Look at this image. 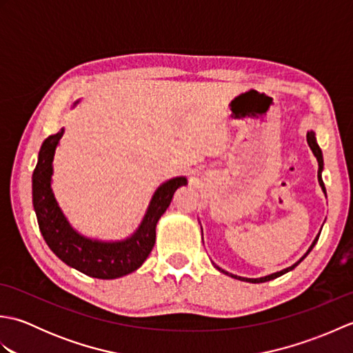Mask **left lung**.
<instances>
[{
	"instance_id": "obj_1",
	"label": "left lung",
	"mask_w": 353,
	"mask_h": 353,
	"mask_svg": "<svg viewBox=\"0 0 353 353\" xmlns=\"http://www.w3.org/2000/svg\"><path fill=\"white\" fill-rule=\"evenodd\" d=\"M306 141H308V145H310V148L312 150V153H314V156L317 157V162H319V172H317V177H319V183H320V186H321V191H323L325 194H326V188H325V183H323V179H321V171H323V153H321V150H320V147H319V144H317V138H316V132H312V130H310L308 133H306ZM203 235V234H201ZM319 236H320V234L316 236V239H314L312 241V244L310 245V249H308V252H306L303 256L299 259L296 264H292L291 267H287V268H283V270H281V272H276V273H272V274H268V276H262V277H243V276H236V274H232V273H229V272H226V270H223V268H220L219 265H215L214 264V267L219 270V272H221V273H224V274H228V276H230V277H234V279H238V281H244V282H250V283H261V282H267V281H272V279H276V277H279V276H282V274H285V273H288V272H291V270H294L299 264H301V262L308 256V253L312 250V247L316 245V243L319 241Z\"/></svg>"
}]
</instances>
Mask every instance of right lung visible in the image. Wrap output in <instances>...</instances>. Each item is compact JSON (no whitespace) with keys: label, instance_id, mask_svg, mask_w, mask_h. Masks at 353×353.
Segmentation results:
<instances>
[{"label":"right lung","instance_id":"1","mask_svg":"<svg viewBox=\"0 0 353 353\" xmlns=\"http://www.w3.org/2000/svg\"><path fill=\"white\" fill-rule=\"evenodd\" d=\"M80 100L72 104L76 108ZM65 129L42 142L32 177L33 206L41 234L56 256L66 265L97 279H117L138 270L153 250L156 224L167 211L174 192L188 183L186 177H172L153 194L138 229L119 241H103L79 234L62 212L51 190L52 159Z\"/></svg>","mask_w":353,"mask_h":353}]
</instances>
